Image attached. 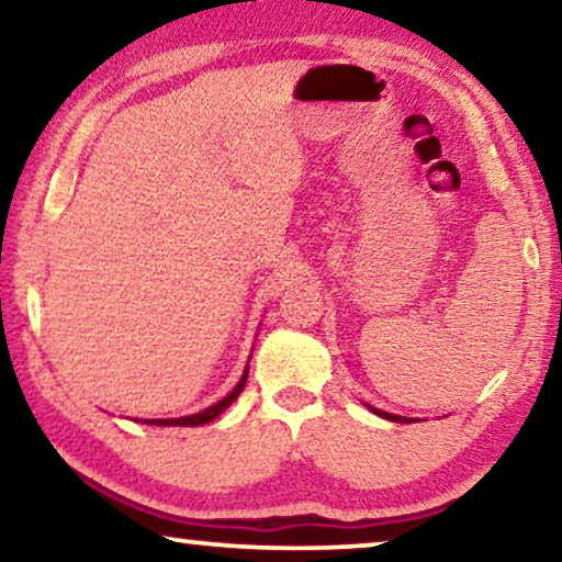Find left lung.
Masks as SVG:
<instances>
[{
    "mask_svg": "<svg viewBox=\"0 0 562 562\" xmlns=\"http://www.w3.org/2000/svg\"><path fill=\"white\" fill-rule=\"evenodd\" d=\"M368 408H371V412H373L375 416H381V418H389V422H396V424H412V418H406V416H396V414L381 412V408H373V406H368Z\"/></svg>",
    "mask_w": 562,
    "mask_h": 562,
    "instance_id": "1",
    "label": "left lung"
}]
</instances>
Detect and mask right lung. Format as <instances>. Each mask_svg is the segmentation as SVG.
Wrapping results in <instances>:
<instances>
[{
  "instance_id": "add662e5",
  "label": "right lung",
  "mask_w": 562,
  "mask_h": 562,
  "mask_svg": "<svg viewBox=\"0 0 562 562\" xmlns=\"http://www.w3.org/2000/svg\"><path fill=\"white\" fill-rule=\"evenodd\" d=\"M247 373H249V363L245 366V373H241V379H239L237 386H234L222 401H216L214 406L204 408V412L191 414V416H181V418H146L144 424H154V426H201V424L214 422L216 416H220L222 412H227V408L234 404V401L239 398V393H241V389H245V383H247Z\"/></svg>"
}]
</instances>
